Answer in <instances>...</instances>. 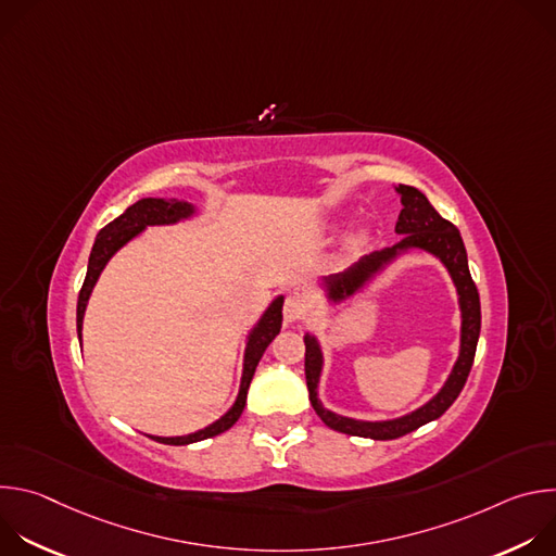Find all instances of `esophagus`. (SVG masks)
I'll list each match as a JSON object with an SVG mask.
<instances>
[{"mask_svg": "<svg viewBox=\"0 0 556 556\" xmlns=\"http://www.w3.org/2000/svg\"><path fill=\"white\" fill-rule=\"evenodd\" d=\"M303 316V303L296 296H288L283 303V319L286 324H296Z\"/></svg>", "mask_w": 556, "mask_h": 556, "instance_id": "34e87169", "label": "esophagus"}]
</instances>
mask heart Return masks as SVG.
Wrapping results in <instances>:
<instances>
[{"label":"heart","mask_w":556,"mask_h":556,"mask_svg":"<svg viewBox=\"0 0 556 556\" xmlns=\"http://www.w3.org/2000/svg\"><path fill=\"white\" fill-rule=\"evenodd\" d=\"M369 240H371V228L369 226H356L345 235L343 251L345 253H358L369 244Z\"/></svg>","instance_id":"obj_1"}]
</instances>
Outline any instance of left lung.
<instances>
[{"label":"left lung","instance_id":"8db88e82","mask_svg":"<svg viewBox=\"0 0 556 556\" xmlns=\"http://www.w3.org/2000/svg\"><path fill=\"white\" fill-rule=\"evenodd\" d=\"M395 193L401 195L403 211L395 222V235H401V242L393 244L384 251H376L361 262H356L352 268H348L341 275L321 277L316 281L321 290V299L326 307H339L361 294L365 288L371 286L376 277H380L395 260H401L407 253L422 251L431 257H435L444 270L448 273L455 294H457V307H459V350L457 358L442 382V387L431 395V399L420 405L418 409L403 414L399 418H384V420H358L343 414H337L328 409L319 399V384L326 369V354L321 339L314 332L303 334L305 343V382L309 391V403L330 429L358 435V438H371V440H393L405 433H412L420 429L427 422L438 420L459 395L472 358L475 350H478L480 341V328H482V309H480V294L475 288L470 273H468V257L462 242L459 230L446 222L427 200L422 191L409 185L393 187Z\"/></svg>","mask_w":556,"mask_h":556}]
</instances>
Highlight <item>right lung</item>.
<instances>
[{
    "instance_id": "obj_1",
    "label": "right lung",
    "mask_w": 556,
    "mask_h": 556,
    "mask_svg": "<svg viewBox=\"0 0 556 556\" xmlns=\"http://www.w3.org/2000/svg\"><path fill=\"white\" fill-rule=\"evenodd\" d=\"M200 215V206H195L189 200H165V198H142L136 204L127 206V211L123 215H118L114 222H110L94 240L92 253H90V262H88V273H86V281L81 292H78V301H76V334H78V343L84 341V316L88 309V301L92 296V290L101 277V273L105 270V266L110 264V260L125 249L129 242H134L136 237H140L149 226H176L180 222L193 219ZM283 294H277L268 307L262 312L260 319L255 321V326L249 330L247 341H244V361H242V378H240V391L235 395V403L211 425H206L204 429L191 431L187 435H149L155 442L163 444H193L213 435H219L224 431H228L237 420H240L244 407H247V393L251 387V380L255 376V369L266 352V348L273 343V339L281 332V324H283Z\"/></svg>"
}]
</instances>
